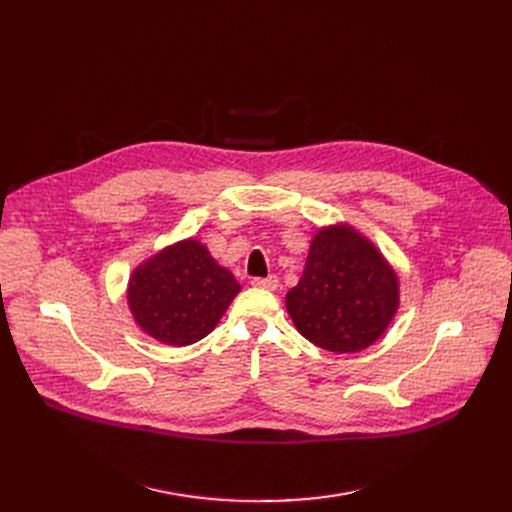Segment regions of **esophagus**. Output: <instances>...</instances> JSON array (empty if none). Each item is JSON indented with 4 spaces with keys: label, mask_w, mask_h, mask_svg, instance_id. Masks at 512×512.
<instances>
[{
    "label": "esophagus",
    "mask_w": 512,
    "mask_h": 512,
    "mask_svg": "<svg viewBox=\"0 0 512 512\" xmlns=\"http://www.w3.org/2000/svg\"><path fill=\"white\" fill-rule=\"evenodd\" d=\"M253 286L259 288H267V290H276L278 288V276H267V278H253L251 280Z\"/></svg>",
    "instance_id": "1"
}]
</instances>
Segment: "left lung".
Listing matches in <instances>:
<instances>
[{
	"label": "left lung",
	"instance_id": "left-lung-1",
	"mask_svg": "<svg viewBox=\"0 0 512 512\" xmlns=\"http://www.w3.org/2000/svg\"><path fill=\"white\" fill-rule=\"evenodd\" d=\"M297 330L330 353H359L378 340L398 309V278L353 226L321 228L305 272L286 294Z\"/></svg>",
	"mask_w": 512,
	"mask_h": 512
}]
</instances>
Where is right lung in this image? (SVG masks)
Returning a JSON list of instances; mask_svg holds the SVG:
<instances>
[{
    "label": "right lung",
    "instance_id": "obj_1",
    "mask_svg": "<svg viewBox=\"0 0 512 512\" xmlns=\"http://www.w3.org/2000/svg\"><path fill=\"white\" fill-rule=\"evenodd\" d=\"M238 292L232 272L199 240L188 238L141 263L126 297L143 332L170 346H186L218 326Z\"/></svg>",
    "mask_w": 512,
    "mask_h": 512
}]
</instances>
